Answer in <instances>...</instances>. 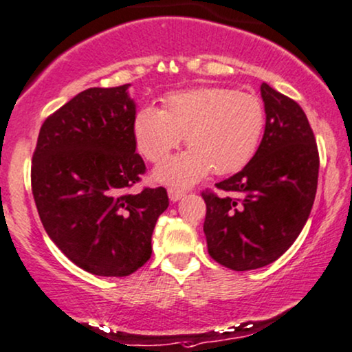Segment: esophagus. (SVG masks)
Listing matches in <instances>:
<instances>
[{
	"instance_id": "1",
	"label": "esophagus",
	"mask_w": 352,
	"mask_h": 352,
	"mask_svg": "<svg viewBox=\"0 0 352 352\" xmlns=\"http://www.w3.org/2000/svg\"><path fill=\"white\" fill-rule=\"evenodd\" d=\"M184 197H185V191L175 190V188L168 190V198H170L172 201H179V199H182Z\"/></svg>"
}]
</instances>
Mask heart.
<instances>
[{"mask_svg": "<svg viewBox=\"0 0 352 352\" xmlns=\"http://www.w3.org/2000/svg\"><path fill=\"white\" fill-rule=\"evenodd\" d=\"M266 112L260 97L228 87H197L173 92L164 110L144 107L135 118V140L151 162L166 159L182 140L188 151L154 168L157 184L184 190L209 172L228 175L245 167L265 131Z\"/></svg>", "mask_w": 352, "mask_h": 352, "instance_id": "b5f03b06", "label": "heart"}]
</instances>
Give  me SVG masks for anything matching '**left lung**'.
<instances>
[{
    "mask_svg": "<svg viewBox=\"0 0 352 352\" xmlns=\"http://www.w3.org/2000/svg\"><path fill=\"white\" fill-rule=\"evenodd\" d=\"M265 135L242 170L204 191L208 252L234 271L278 260L299 237L312 211L318 182V149L300 105L263 82Z\"/></svg>",
    "mask_w": 352,
    "mask_h": 352,
    "instance_id": "8db88e82",
    "label": "left lung"
}]
</instances>
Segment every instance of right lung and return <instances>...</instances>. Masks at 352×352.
Wrapping results in <instances>:
<instances>
[{
  "label": "right lung",
  "mask_w": 352,
  "mask_h": 352,
  "mask_svg": "<svg viewBox=\"0 0 352 352\" xmlns=\"http://www.w3.org/2000/svg\"><path fill=\"white\" fill-rule=\"evenodd\" d=\"M130 84L91 87L52 113L32 157V193L48 237L87 273L122 278L151 258L167 191L130 193L146 172L136 154Z\"/></svg>",
  "instance_id": "obj_1"
}]
</instances>
